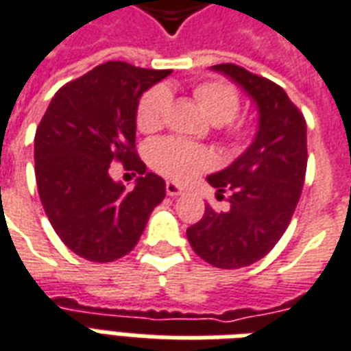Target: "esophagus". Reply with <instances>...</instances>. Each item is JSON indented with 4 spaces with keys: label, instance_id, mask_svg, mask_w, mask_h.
<instances>
[{
    "label": "esophagus",
    "instance_id": "esophagus-1",
    "mask_svg": "<svg viewBox=\"0 0 351 351\" xmlns=\"http://www.w3.org/2000/svg\"><path fill=\"white\" fill-rule=\"evenodd\" d=\"M165 191H167L169 197H178V195H182L184 190L175 182H167L165 184Z\"/></svg>",
    "mask_w": 351,
    "mask_h": 351
}]
</instances>
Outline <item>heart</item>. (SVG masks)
<instances>
[{
	"label": "heart",
	"mask_w": 351,
	"mask_h": 351,
	"mask_svg": "<svg viewBox=\"0 0 351 351\" xmlns=\"http://www.w3.org/2000/svg\"><path fill=\"white\" fill-rule=\"evenodd\" d=\"M195 97L203 107L205 114L214 123H229L235 120L241 108V97L235 88L220 80L203 82L195 88ZM171 103V93L165 86H154L141 97L137 107V128L145 133L160 130L165 120ZM229 137L241 141L244 128L233 123L229 128ZM150 163L156 171L176 182H188L193 176L203 173L213 165V156L206 148L191 145L180 138H160L150 146Z\"/></svg>",
	"instance_id": "heart-1"
}]
</instances>
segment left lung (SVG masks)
Segmentation results:
<instances>
[{
    "label": "left lung",
    "instance_id": "8db88e82",
    "mask_svg": "<svg viewBox=\"0 0 351 351\" xmlns=\"http://www.w3.org/2000/svg\"><path fill=\"white\" fill-rule=\"evenodd\" d=\"M250 95L259 112L256 138L229 167L206 176L229 191V210L205 206L186 235L199 258L218 269H241L265 258L291 221L306 173V122L272 80L235 64L214 65ZM223 197V195H221Z\"/></svg>",
    "mask_w": 351,
    "mask_h": 351
}]
</instances>
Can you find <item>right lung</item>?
I'll return each mask as SVG.
<instances>
[{
  "mask_svg": "<svg viewBox=\"0 0 351 351\" xmlns=\"http://www.w3.org/2000/svg\"><path fill=\"white\" fill-rule=\"evenodd\" d=\"M169 73L125 62L97 65L58 90L35 131L43 208L62 243L88 261L130 254L165 197V180L146 173L137 156L135 131L141 95ZM112 160L141 175L133 191L110 178Z\"/></svg>",
  "mask_w": 351,
  "mask_h": 351,
  "instance_id": "add662e5",
  "label": "right lung"
}]
</instances>
